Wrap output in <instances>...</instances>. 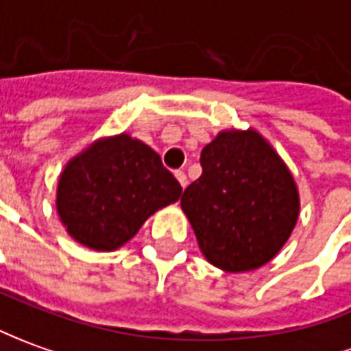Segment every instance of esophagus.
I'll use <instances>...</instances> for the list:
<instances>
[{
  "instance_id": "1",
  "label": "esophagus",
  "mask_w": 351,
  "mask_h": 351,
  "mask_svg": "<svg viewBox=\"0 0 351 351\" xmlns=\"http://www.w3.org/2000/svg\"><path fill=\"white\" fill-rule=\"evenodd\" d=\"M176 180L180 181V185L183 187V189L187 187V176H185V171H181V170L176 171Z\"/></svg>"
}]
</instances>
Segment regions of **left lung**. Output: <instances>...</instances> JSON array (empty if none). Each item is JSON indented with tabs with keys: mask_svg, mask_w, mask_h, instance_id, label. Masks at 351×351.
<instances>
[{
	"mask_svg": "<svg viewBox=\"0 0 351 351\" xmlns=\"http://www.w3.org/2000/svg\"><path fill=\"white\" fill-rule=\"evenodd\" d=\"M202 176L181 208L208 262L227 273L271 262L300 214L289 166L260 132L223 130L200 152Z\"/></svg>",
	"mask_w": 351,
	"mask_h": 351,
	"instance_id": "8db88e82",
	"label": "left lung"
}]
</instances>
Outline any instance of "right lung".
Listing matches in <instances>:
<instances>
[{
    "label": "right lung",
    "mask_w": 351,
    "mask_h": 351,
    "mask_svg": "<svg viewBox=\"0 0 351 351\" xmlns=\"http://www.w3.org/2000/svg\"><path fill=\"white\" fill-rule=\"evenodd\" d=\"M181 197L158 152L130 134L103 137L72 156L57 183V214L76 243L112 252Z\"/></svg>",
    "instance_id": "obj_1"
}]
</instances>
